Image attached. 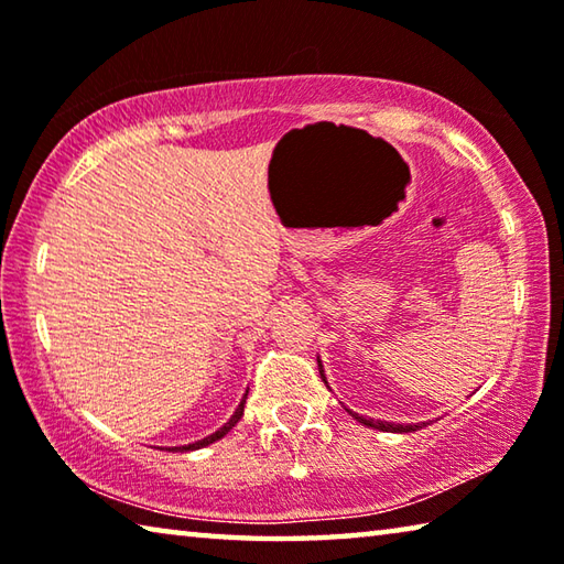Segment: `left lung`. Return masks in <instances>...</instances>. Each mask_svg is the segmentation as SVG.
Masks as SVG:
<instances>
[{
  "label": "left lung",
  "instance_id": "obj_1",
  "mask_svg": "<svg viewBox=\"0 0 564 564\" xmlns=\"http://www.w3.org/2000/svg\"><path fill=\"white\" fill-rule=\"evenodd\" d=\"M318 370H321V378H323V383H326V388H330L328 386V378H326V370H323V362H321V358H318ZM348 410V408H346ZM348 413L358 420V423H362V425H368V427H376V431H383V433H413V431H420V427H425L427 423H386V420H373V417H362V415H358V413H352V410H348Z\"/></svg>",
  "mask_w": 564,
  "mask_h": 564
}]
</instances>
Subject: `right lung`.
Listing matches in <instances>:
<instances>
[{"mask_svg":"<svg viewBox=\"0 0 564 564\" xmlns=\"http://www.w3.org/2000/svg\"><path fill=\"white\" fill-rule=\"evenodd\" d=\"M246 395H248V390H246ZM243 403H246V398L241 400V405L236 408V413L228 417V423L224 425V427H218V431L214 433V435H208V437H204V441H198V443H191V445H178V447H171V451H176V453H188V451H198V447H206V445H212V443H216V441H221V437L231 431V427L238 423V420H241V415H243Z\"/></svg>","mask_w":564,"mask_h":564,"instance_id":"add662e5","label":"right lung"}]
</instances>
